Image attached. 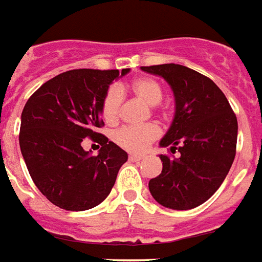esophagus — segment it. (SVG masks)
I'll return each instance as SVG.
<instances>
[{"instance_id":"esophagus-1","label":"esophagus","mask_w":262,"mask_h":262,"mask_svg":"<svg viewBox=\"0 0 262 262\" xmlns=\"http://www.w3.org/2000/svg\"><path fill=\"white\" fill-rule=\"evenodd\" d=\"M141 160H142V157L137 156V155H131V156H129V161H137V163H138V161Z\"/></svg>"}]
</instances>
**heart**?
<instances>
[{"label": "heart", "mask_w": 262, "mask_h": 262, "mask_svg": "<svg viewBox=\"0 0 262 262\" xmlns=\"http://www.w3.org/2000/svg\"><path fill=\"white\" fill-rule=\"evenodd\" d=\"M129 91L139 98L147 106H156L163 99V88L153 78H138L131 82ZM123 102V92L119 86H110L102 102V115L109 123H115L119 119L120 107ZM160 135V128L155 124H146L139 127H124L115 134L117 145L133 153H143L150 143Z\"/></svg>", "instance_id": "1"}]
</instances>
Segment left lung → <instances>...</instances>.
<instances>
[{"label": "left lung", "mask_w": 262, "mask_h": 262, "mask_svg": "<svg viewBox=\"0 0 262 262\" xmlns=\"http://www.w3.org/2000/svg\"><path fill=\"white\" fill-rule=\"evenodd\" d=\"M164 78L174 94L176 113L160 147L180 157L159 155L160 176L149 181L157 203L190 210L211 198L228 176L236 155L237 120L224 92L213 80L182 64L142 66Z\"/></svg>", "instance_id": "obj_1"}]
</instances>
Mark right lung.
Masks as SVG:
<instances>
[{
	"label": "right lung",
	"instance_id": "obj_1",
	"mask_svg": "<svg viewBox=\"0 0 262 262\" xmlns=\"http://www.w3.org/2000/svg\"><path fill=\"white\" fill-rule=\"evenodd\" d=\"M129 69L69 70L30 96L21 112L20 145L31 180L51 203L69 211L101 204L127 152L96 133L103 125L102 102L109 85ZM84 138L101 145L96 157L82 149Z\"/></svg>",
	"mask_w": 262,
	"mask_h": 262
}]
</instances>
